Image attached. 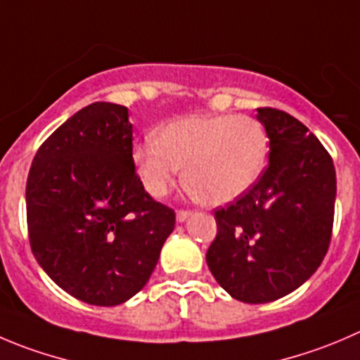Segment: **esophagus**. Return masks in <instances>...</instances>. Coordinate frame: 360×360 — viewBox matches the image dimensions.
Here are the masks:
<instances>
[{
  "mask_svg": "<svg viewBox=\"0 0 360 360\" xmlns=\"http://www.w3.org/2000/svg\"><path fill=\"white\" fill-rule=\"evenodd\" d=\"M191 215H193V210H187V208H180V210L176 212V221L184 222L187 217H191Z\"/></svg>",
  "mask_w": 360,
  "mask_h": 360,
  "instance_id": "esophagus-1",
  "label": "esophagus"
}]
</instances>
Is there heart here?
<instances>
[{"mask_svg": "<svg viewBox=\"0 0 360 360\" xmlns=\"http://www.w3.org/2000/svg\"><path fill=\"white\" fill-rule=\"evenodd\" d=\"M145 189L164 196L180 167L184 186L205 205H226L252 189L269 157V138L252 116H191L167 123L132 152Z\"/></svg>", "mask_w": 360, "mask_h": 360, "instance_id": "heart-1", "label": "heart"}]
</instances>
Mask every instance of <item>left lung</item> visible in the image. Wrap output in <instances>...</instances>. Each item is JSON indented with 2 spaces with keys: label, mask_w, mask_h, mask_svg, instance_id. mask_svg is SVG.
Masks as SVG:
<instances>
[{
  "label": "left lung",
  "mask_w": 360,
  "mask_h": 360,
  "mask_svg": "<svg viewBox=\"0 0 360 360\" xmlns=\"http://www.w3.org/2000/svg\"><path fill=\"white\" fill-rule=\"evenodd\" d=\"M269 164L244 196L214 212L207 263L240 302L265 304L304 285L323 262L334 224L336 169L309 129L288 112L258 108Z\"/></svg>",
  "instance_id": "obj_1"
}]
</instances>
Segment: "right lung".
<instances>
[{
  "label": "right lung",
  "instance_id": "right-lung-1",
  "mask_svg": "<svg viewBox=\"0 0 360 360\" xmlns=\"http://www.w3.org/2000/svg\"><path fill=\"white\" fill-rule=\"evenodd\" d=\"M33 256L75 299L118 306L148 283L174 228L136 173L125 105L94 102L40 145L26 182Z\"/></svg>",
  "mask_w": 360,
  "mask_h": 360
}]
</instances>
